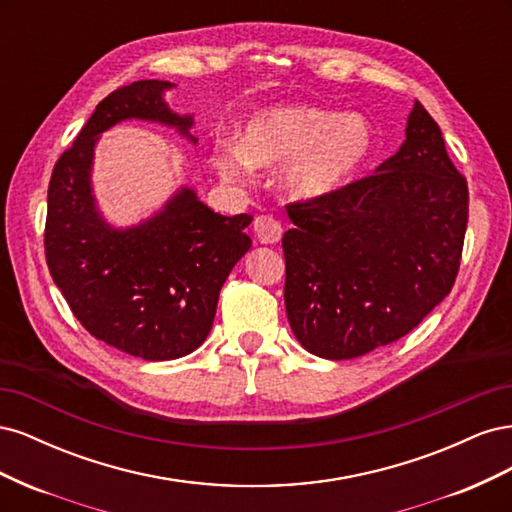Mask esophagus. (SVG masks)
Returning <instances> with one entry per match:
<instances>
[{"mask_svg":"<svg viewBox=\"0 0 512 512\" xmlns=\"http://www.w3.org/2000/svg\"><path fill=\"white\" fill-rule=\"evenodd\" d=\"M254 237L260 243L273 245L282 237V224L275 218H271V215H258V218L254 220Z\"/></svg>","mask_w":512,"mask_h":512,"instance_id":"obj_1","label":"esophagus"}]
</instances>
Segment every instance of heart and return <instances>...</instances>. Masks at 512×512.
<instances>
[{
	"label": "heart",
	"mask_w": 512,
	"mask_h": 512,
	"mask_svg": "<svg viewBox=\"0 0 512 512\" xmlns=\"http://www.w3.org/2000/svg\"><path fill=\"white\" fill-rule=\"evenodd\" d=\"M374 149V130L356 113L284 104L254 113L237 143L213 147L211 164L228 181L250 168L284 164L280 183L294 200L329 196L359 170Z\"/></svg>",
	"instance_id": "heart-1"
}]
</instances>
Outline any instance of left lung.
<instances>
[{
	"instance_id": "obj_1",
	"label": "left lung",
	"mask_w": 512,
	"mask_h": 512,
	"mask_svg": "<svg viewBox=\"0 0 512 512\" xmlns=\"http://www.w3.org/2000/svg\"><path fill=\"white\" fill-rule=\"evenodd\" d=\"M284 303L299 344L356 359L410 333L448 292L468 226V183L414 102L406 141L376 173L288 207Z\"/></svg>"
}]
</instances>
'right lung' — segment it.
<instances>
[{
    "instance_id": "add662e5",
    "label": "right lung",
    "mask_w": 512,
    "mask_h": 512,
    "mask_svg": "<svg viewBox=\"0 0 512 512\" xmlns=\"http://www.w3.org/2000/svg\"><path fill=\"white\" fill-rule=\"evenodd\" d=\"M175 87L136 81L96 106L53 168L44 228L46 265L72 314L100 342L145 361H173L205 342L226 277L252 247V215L215 213L190 185L130 226L98 207L91 170L106 130L134 119L198 143L194 115L164 100Z\"/></svg>"
}]
</instances>
